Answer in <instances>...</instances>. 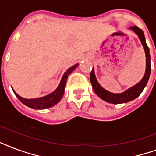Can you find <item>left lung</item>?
<instances>
[{
	"instance_id": "8db88e82",
	"label": "left lung",
	"mask_w": 156,
	"mask_h": 156,
	"mask_svg": "<svg viewBox=\"0 0 156 156\" xmlns=\"http://www.w3.org/2000/svg\"><path fill=\"white\" fill-rule=\"evenodd\" d=\"M129 30H132L133 32L136 33L140 41L142 43L143 49H144L145 54H146V72L142 77V79L140 80L137 84L132 86L127 90H125L123 93L120 94H114L112 92H109L106 90L104 88H102L100 84L98 82V80L95 76L94 69L93 68L90 74V82H91L92 87L94 90L95 94L104 100L105 102H109V103H113V104H119V103H124V102H129L132 100L137 98L139 96L143 89L147 85L148 80H149L150 75H151V55H150L149 48L147 46L146 43V39H145L144 33L142 30L137 27H129Z\"/></svg>"
}]
</instances>
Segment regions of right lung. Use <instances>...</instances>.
I'll use <instances>...</instances> for the list:
<instances>
[{
	"label": "right lung",
	"mask_w": 156,
	"mask_h": 156,
	"mask_svg": "<svg viewBox=\"0 0 156 156\" xmlns=\"http://www.w3.org/2000/svg\"><path fill=\"white\" fill-rule=\"evenodd\" d=\"M78 63L75 64L74 66L69 67L68 69L65 72L62 77L60 83H59L58 86L53 93L49 94L44 96L41 98H31V99H27V98H24L19 96L16 92H14V94L16 95V97L20 100V102H23L24 105H26L27 107L32 108V109H46L49 107H53L55 104L62 99V98L63 96L65 90V85H66V82H67V77L73 71H74L77 67H78Z\"/></svg>",
	"instance_id": "1"
}]
</instances>
